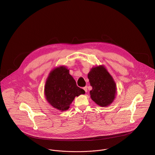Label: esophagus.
Here are the masks:
<instances>
[{
	"mask_svg": "<svg viewBox=\"0 0 155 155\" xmlns=\"http://www.w3.org/2000/svg\"><path fill=\"white\" fill-rule=\"evenodd\" d=\"M83 89L84 90V91H85L86 92H87V86H86V87H84L83 88Z\"/></svg>",
	"mask_w": 155,
	"mask_h": 155,
	"instance_id": "esophagus-1",
	"label": "esophagus"
}]
</instances>
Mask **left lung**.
<instances>
[{
	"label": "left lung",
	"mask_w": 155,
	"mask_h": 155,
	"mask_svg": "<svg viewBox=\"0 0 155 155\" xmlns=\"http://www.w3.org/2000/svg\"><path fill=\"white\" fill-rule=\"evenodd\" d=\"M92 87L90 91L91 99L99 106L107 107L112 103L117 94V85L103 65L93 67L88 74Z\"/></svg>",
	"instance_id": "obj_1"
}]
</instances>
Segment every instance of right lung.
I'll return each instance as SVG.
<instances>
[{
  "mask_svg": "<svg viewBox=\"0 0 155 155\" xmlns=\"http://www.w3.org/2000/svg\"><path fill=\"white\" fill-rule=\"evenodd\" d=\"M85 94V91L77 86L69 70L60 66L49 73L45 86L46 101L54 108L61 112L68 110L76 96Z\"/></svg>",
  "mask_w": 155,
  "mask_h": 155,
  "instance_id": "right-lung-1",
  "label": "right lung"
}]
</instances>
